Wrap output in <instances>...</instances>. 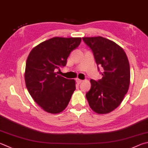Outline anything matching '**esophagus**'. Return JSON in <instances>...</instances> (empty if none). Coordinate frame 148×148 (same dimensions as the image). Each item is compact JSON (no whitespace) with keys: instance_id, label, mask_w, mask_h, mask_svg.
<instances>
[{"instance_id":"34e87169","label":"esophagus","mask_w":148,"mask_h":148,"mask_svg":"<svg viewBox=\"0 0 148 148\" xmlns=\"http://www.w3.org/2000/svg\"><path fill=\"white\" fill-rule=\"evenodd\" d=\"M76 80V82H77V84H80V83L83 82V80L82 79H80L79 78H77Z\"/></svg>"}]
</instances>
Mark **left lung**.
Masks as SVG:
<instances>
[{
    "label": "left lung",
    "mask_w": 148,
    "mask_h": 148,
    "mask_svg": "<svg viewBox=\"0 0 148 148\" xmlns=\"http://www.w3.org/2000/svg\"><path fill=\"white\" fill-rule=\"evenodd\" d=\"M92 50L96 62L103 67L102 78L90 79L86 94L90 107L98 114H107L122 103L130 84V67L123 48L103 37H82Z\"/></svg>",
    "instance_id": "8db88e82"
}]
</instances>
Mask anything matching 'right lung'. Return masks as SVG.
<instances>
[{
  "label": "right lung",
  "mask_w": 148,
  "mask_h": 148,
  "mask_svg": "<svg viewBox=\"0 0 148 148\" xmlns=\"http://www.w3.org/2000/svg\"><path fill=\"white\" fill-rule=\"evenodd\" d=\"M81 37H53L35 47L26 60L25 79L34 100L48 113L65 110L76 89L74 79L58 75L70 53L79 45Z\"/></svg>",
  "instance_id": "right-lung-1"
}]
</instances>
